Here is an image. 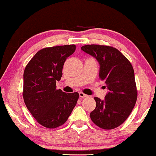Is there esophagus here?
<instances>
[{
  "label": "esophagus",
  "mask_w": 156,
  "mask_h": 156,
  "mask_svg": "<svg viewBox=\"0 0 156 156\" xmlns=\"http://www.w3.org/2000/svg\"><path fill=\"white\" fill-rule=\"evenodd\" d=\"M79 96H80V98H87V97H88V95H87V94H85L83 92H79Z\"/></svg>",
  "instance_id": "obj_1"
}]
</instances>
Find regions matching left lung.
<instances>
[{"label":"left lung","instance_id":"1","mask_svg":"<svg viewBox=\"0 0 156 156\" xmlns=\"http://www.w3.org/2000/svg\"><path fill=\"white\" fill-rule=\"evenodd\" d=\"M81 50L98 61L99 76L108 90L104 100L94 98L96 108L90 113L91 119L103 129L117 128L129 117L136 102L133 68L128 58L113 47L87 44Z\"/></svg>","mask_w":156,"mask_h":156}]
</instances>
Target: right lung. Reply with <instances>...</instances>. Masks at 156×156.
<instances>
[{"mask_svg": "<svg viewBox=\"0 0 156 156\" xmlns=\"http://www.w3.org/2000/svg\"><path fill=\"white\" fill-rule=\"evenodd\" d=\"M76 51L75 44L46 48L37 52L25 68L23 99L30 113L48 128L67 120L79 98L78 92L57 90L65 61Z\"/></svg>", "mask_w": 156, "mask_h": 156, "instance_id": "obj_1", "label": "right lung"}]
</instances>
